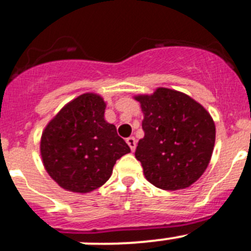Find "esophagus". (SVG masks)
I'll use <instances>...</instances> for the list:
<instances>
[{"label": "esophagus", "mask_w": 251, "mask_h": 251, "mask_svg": "<svg viewBox=\"0 0 251 251\" xmlns=\"http://www.w3.org/2000/svg\"><path fill=\"white\" fill-rule=\"evenodd\" d=\"M127 144L129 146L130 151H135V147H137V141H135L134 137L127 138Z\"/></svg>", "instance_id": "obj_1"}]
</instances>
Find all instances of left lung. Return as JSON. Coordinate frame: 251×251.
<instances>
[{
  "label": "left lung",
  "mask_w": 251,
  "mask_h": 251,
  "mask_svg": "<svg viewBox=\"0 0 251 251\" xmlns=\"http://www.w3.org/2000/svg\"><path fill=\"white\" fill-rule=\"evenodd\" d=\"M144 137L135 158L147 180L163 190L190 187L203 176L215 144V124L208 110L183 92L158 87L138 94Z\"/></svg>",
  "instance_id": "left-lung-1"
}]
</instances>
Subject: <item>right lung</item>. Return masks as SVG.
I'll list each match as a JSON object with an SVG mask.
<instances>
[{
  "instance_id": "add662e5",
  "label": "right lung",
  "mask_w": 251,
  "mask_h": 251,
  "mask_svg": "<svg viewBox=\"0 0 251 251\" xmlns=\"http://www.w3.org/2000/svg\"><path fill=\"white\" fill-rule=\"evenodd\" d=\"M105 102L88 92L68 102L48 122L40 151L48 176L68 192L89 193L110 178L117 159L130 151L104 119Z\"/></svg>"
}]
</instances>
